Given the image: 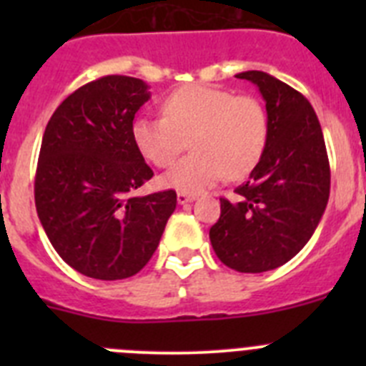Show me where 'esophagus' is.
<instances>
[{
	"instance_id": "esophagus-1",
	"label": "esophagus",
	"mask_w": 366,
	"mask_h": 366,
	"mask_svg": "<svg viewBox=\"0 0 366 366\" xmlns=\"http://www.w3.org/2000/svg\"><path fill=\"white\" fill-rule=\"evenodd\" d=\"M190 202H194L192 194L177 192V203H179V205H187V203H190Z\"/></svg>"
}]
</instances>
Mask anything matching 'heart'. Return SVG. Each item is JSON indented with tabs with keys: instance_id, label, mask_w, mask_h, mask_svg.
I'll return each mask as SVG.
<instances>
[{
	"instance_id": "obj_1",
	"label": "heart",
	"mask_w": 366,
	"mask_h": 366,
	"mask_svg": "<svg viewBox=\"0 0 366 366\" xmlns=\"http://www.w3.org/2000/svg\"><path fill=\"white\" fill-rule=\"evenodd\" d=\"M269 121L258 99L229 89L192 84L163 100V117H141L132 137L144 159L167 168L187 148L192 154L163 176V185L198 194L216 185L225 174L247 176L266 150Z\"/></svg>"
}]
</instances>
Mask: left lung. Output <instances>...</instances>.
Instances as JSON below:
<instances>
[{
  "instance_id": "obj_1",
  "label": "left lung",
  "mask_w": 366,
  "mask_h": 366,
  "mask_svg": "<svg viewBox=\"0 0 366 366\" xmlns=\"http://www.w3.org/2000/svg\"><path fill=\"white\" fill-rule=\"evenodd\" d=\"M236 79L253 82L266 100V150L236 202L219 198L211 227L216 257L240 273H264L292 260L308 244L330 196V163L321 124L308 99L264 71Z\"/></svg>"
}]
</instances>
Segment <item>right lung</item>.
<instances>
[{
	"instance_id": "right-lung-1",
	"label": "right lung",
	"mask_w": 366,
	"mask_h": 366,
	"mask_svg": "<svg viewBox=\"0 0 366 366\" xmlns=\"http://www.w3.org/2000/svg\"><path fill=\"white\" fill-rule=\"evenodd\" d=\"M148 99L141 79L102 76L58 106L41 139L38 218L62 260L92 279L139 273L176 209V190L134 196L154 176L132 137Z\"/></svg>"
}]
</instances>
